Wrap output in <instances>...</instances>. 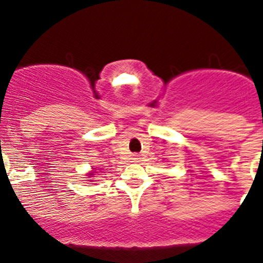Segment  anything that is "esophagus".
<instances>
[{"mask_svg": "<svg viewBox=\"0 0 263 263\" xmlns=\"http://www.w3.org/2000/svg\"><path fill=\"white\" fill-rule=\"evenodd\" d=\"M135 159H137V158H135Z\"/></svg>", "mask_w": 263, "mask_h": 263, "instance_id": "1", "label": "esophagus"}]
</instances>
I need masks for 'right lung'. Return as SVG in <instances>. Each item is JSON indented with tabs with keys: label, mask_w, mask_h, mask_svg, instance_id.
<instances>
[{
	"label": "right lung",
	"mask_w": 263,
	"mask_h": 263,
	"mask_svg": "<svg viewBox=\"0 0 263 263\" xmlns=\"http://www.w3.org/2000/svg\"><path fill=\"white\" fill-rule=\"evenodd\" d=\"M90 176H92V174H90Z\"/></svg>",
	"instance_id": "right-lung-1"
}]
</instances>
